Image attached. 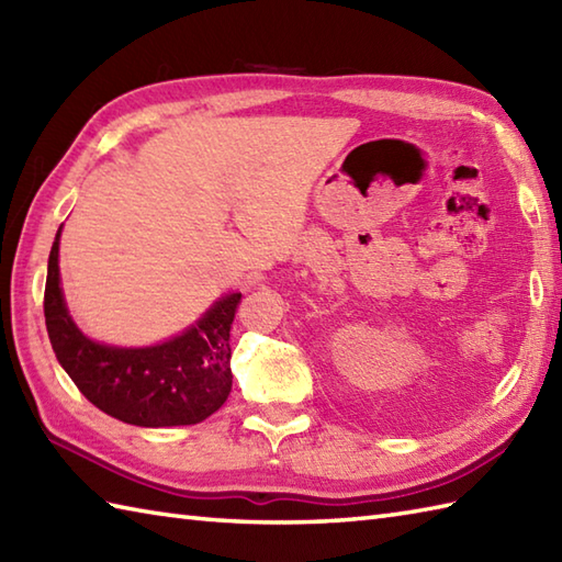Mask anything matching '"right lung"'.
Here are the masks:
<instances>
[{"mask_svg":"<svg viewBox=\"0 0 562 562\" xmlns=\"http://www.w3.org/2000/svg\"><path fill=\"white\" fill-rule=\"evenodd\" d=\"M59 226L47 258L45 326L57 362L99 411L137 427L195 425L232 391L229 330L241 292L224 294L181 336L149 348H117L83 336L59 284Z\"/></svg>","mask_w":562,"mask_h":562,"instance_id":"obj_1","label":"right lung"}]
</instances>
